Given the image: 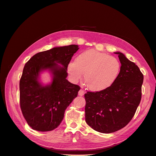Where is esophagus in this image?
I'll return each instance as SVG.
<instances>
[{"label":"esophagus","mask_w":156,"mask_h":156,"mask_svg":"<svg viewBox=\"0 0 156 156\" xmlns=\"http://www.w3.org/2000/svg\"><path fill=\"white\" fill-rule=\"evenodd\" d=\"M84 94H85V91H84V90H83L82 89L80 90L79 91H78V95H80V96H83V95H84Z\"/></svg>","instance_id":"34e87169"}]
</instances>
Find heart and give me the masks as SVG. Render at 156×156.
Returning a JSON list of instances; mask_svg holds the SVG:
<instances>
[{
  "mask_svg": "<svg viewBox=\"0 0 156 156\" xmlns=\"http://www.w3.org/2000/svg\"><path fill=\"white\" fill-rule=\"evenodd\" d=\"M120 69L121 65L116 58L94 49L80 54L75 62H70L67 67L74 80H78L84 73L86 85L93 91L110 87L117 79Z\"/></svg>",
  "mask_w": 156,
  "mask_h": 156,
  "instance_id": "b5f03b06",
  "label": "heart"
}]
</instances>
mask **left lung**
<instances>
[{"mask_svg":"<svg viewBox=\"0 0 156 156\" xmlns=\"http://www.w3.org/2000/svg\"><path fill=\"white\" fill-rule=\"evenodd\" d=\"M121 66L117 79L108 88L84 94L86 122L95 130L112 133L133 119L142 97L144 76L138 66L120 52Z\"/></svg>","mask_w":156,"mask_h":156,"instance_id":"obj_1","label":"left lung"}]
</instances>
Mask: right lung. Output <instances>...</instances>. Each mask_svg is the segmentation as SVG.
I'll list each match as a JSON object with an SVG mask.
<instances>
[{"mask_svg":"<svg viewBox=\"0 0 156 156\" xmlns=\"http://www.w3.org/2000/svg\"><path fill=\"white\" fill-rule=\"evenodd\" d=\"M78 49L77 45L54 47L35 54L26 63L20 80V103L32 129L46 132L57 128L67 107L77 97L80 87L66 77L68 65ZM44 70H49L53 78L46 86L39 82Z\"/></svg>","mask_w":156,"mask_h":156,"instance_id":"right-lung-1","label":"right lung"}]
</instances>
